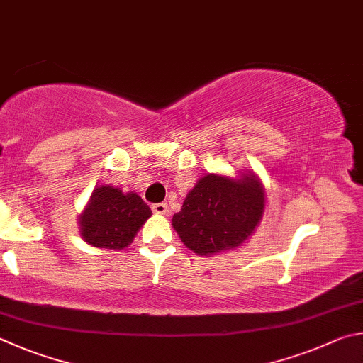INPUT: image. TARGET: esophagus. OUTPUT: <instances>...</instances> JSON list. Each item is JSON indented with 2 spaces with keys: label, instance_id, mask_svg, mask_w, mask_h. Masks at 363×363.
Wrapping results in <instances>:
<instances>
[{
  "label": "esophagus",
  "instance_id": "obj_1",
  "mask_svg": "<svg viewBox=\"0 0 363 363\" xmlns=\"http://www.w3.org/2000/svg\"><path fill=\"white\" fill-rule=\"evenodd\" d=\"M151 208L156 215H167V212H169V207H167V204H164V202H159V204H152Z\"/></svg>",
  "mask_w": 363,
  "mask_h": 363
}]
</instances>
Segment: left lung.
I'll return each mask as SVG.
<instances>
[{
  "mask_svg": "<svg viewBox=\"0 0 363 363\" xmlns=\"http://www.w3.org/2000/svg\"><path fill=\"white\" fill-rule=\"evenodd\" d=\"M264 207V188L255 172L239 177L207 174L186 194L172 226L189 250L211 257L247 242Z\"/></svg>",
  "mask_w": 363,
  "mask_h": 363,
  "instance_id": "obj_1",
  "label": "left lung"
}]
</instances>
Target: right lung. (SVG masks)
Here are the masks:
<instances>
[{"mask_svg":"<svg viewBox=\"0 0 363 363\" xmlns=\"http://www.w3.org/2000/svg\"><path fill=\"white\" fill-rule=\"evenodd\" d=\"M150 217L151 208L137 193L100 185L79 215V234L84 242L97 249L123 250Z\"/></svg>","mask_w":363,"mask_h":363,"instance_id":"obj_1","label":"right lung"}]
</instances>
